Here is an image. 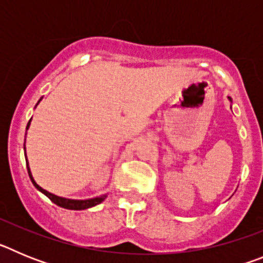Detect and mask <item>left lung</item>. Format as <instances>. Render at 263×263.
<instances>
[{
	"label": "left lung",
	"instance_id": "1",
	"mask_svg": "<svg viewBox=\"0 0 263 263\" xmlns=\"http://www.w3.org/2000/svg\"><path fill=\"white\" fill-rule=\"evenodd\" d=\"M229 100H231V97H229Z\"/></svg>",
	"mask_w": 263,
	"mask_h": 263
}]
</instances>
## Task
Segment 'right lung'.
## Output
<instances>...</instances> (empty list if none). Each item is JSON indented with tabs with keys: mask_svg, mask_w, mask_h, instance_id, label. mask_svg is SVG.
<instances>
[{
	"mask_svg": "<svg viewBox=\"0 0 263 263\" xmlns=\"http://www.w3.org/2000/svg\"><path fill=\"white\" fill-rule=\"evenodd\" d=\"M41 101V100H39ZM31 121V120H30ZM30 121L29 124H27V127L26 130L29 129L30 126ZM26 164L29 166V163H27V159H26ZM27 173H29V176L30 179H31L32 184L35 185L36 190H39V191L42 192V194H45L46 196L50 199L52 203H55L57 205L62 206V208H66V210H73V211H81V210H87V208H90V206H95L97 205V204H100L101 201H104V199L106 197V195H103V196L100 197H95V199H88V200H72V199H66V197H60V196H57V195L53 194H50L48 191H46V190H43L42 187H39L38 184L35 183V180H34V178H32L31 175V171H30V168L27 167Z\"/></svg>",
	"mask_w": 263,
	"mask_h": 263,
	"instance_id": "right-lung-1",
	"label": "right lung"
}]
</instances>
